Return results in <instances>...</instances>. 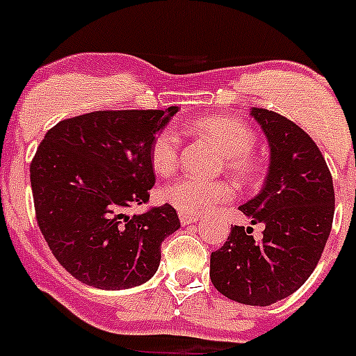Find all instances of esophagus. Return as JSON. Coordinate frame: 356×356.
Masks as SVG:
<instances>
[{
    "instance_id": "34e87169",
    "label": "esophagus",
    "mask_w": 356,
    "mask_h": 356,
    "mask_svg": "<svg viewBox=\"0 0 356 356\" xmlns=\"http://www.w3.org/2000/svg\"><path fill=\"white\" fill-rule=\"evenodd\" d=\"M178 217H180V222L184 224V226H187V224H191V222H197V220H200V215L185 213V211H180V213H178Z\"/></svg>"
}]
</instances>
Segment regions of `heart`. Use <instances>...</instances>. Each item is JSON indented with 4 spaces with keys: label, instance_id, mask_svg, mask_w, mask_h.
I'll return each instance as SVG.
<instances>
[{
    "label": "heart",
    "instance_id": "heart-1",
    "mask_svg": "<svg viewBox=\"0 0 356 356\" xmlns=\"http://www.w3.org/2000/svg\"><path fill=\"white\" fill-rule=\"evenodd\" d=\"M195 132L203 134L222 152L224 164L243 184L259 178V162L252 156L256 134L252 127L234 116H207L192 123ZM180 161V136L172 129H162L149 146V162L159 176H171ZM234 197V187L226 180H203L184 176L162 191V200L185 213H203Z\"/></svg>",
    "mask_w": 356,
    "mask_h": 356
}]
</instances>
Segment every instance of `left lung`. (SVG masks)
Returning a JSON list of instances; mask_svg holds the SVG:
<instances>
[{
	"label": "left lung",
	"mask_w": 356,
	"mask_h": 356,
	"mask_svg": "<svg viewBox=\"0 0 356 356\" xmlns=\"http://www.w3.org/2000/svg\"><path fill=\"white\" fill-rule=\"evenodd\" d=\"M270 143L265 188L240 207L252 224H263L256 242L250 227L233 226L210 256L218 293L245 305L275 304L311 277L334 222L332 175L318 145L279 113L252 109Z\"/></svg>",
	"instance_id": "obj_1"
}]
</instances>
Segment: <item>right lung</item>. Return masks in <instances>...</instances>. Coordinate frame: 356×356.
Segmentation results:
<instances>
[{"instance_id": "right-lung-1", "label": "right lung", "mask_w": 356, "mask_h": 356, "mask_svg": "<svg viewBox=\"0 0 356 356\" xmlns=\"http://www.w3.org/2000/svg\"><path fill=\"white\" fill-rule=\"evenodd\" d=\"M176 111H93L61 120L38 145L29 165L35 217L60 265L84 284L132 288L159 268L178 213L171 204L125 210L149 200V146Z\"/></svg>"}]
</instances>
